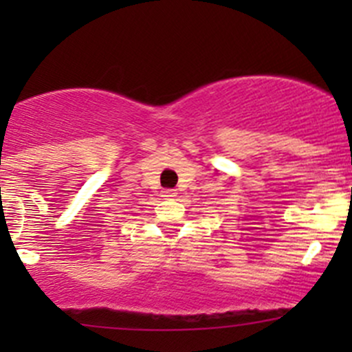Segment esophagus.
Masks as SVG:
<instances>
[{
	"mask_svg": "<svg viewBox=\"0 0 352 352\" xmlns=\"http://www.w3.org/2000/svg\"><path fill=\"white\" fill-rule=\"evenodd\" d=\"M175 196H177V192H175V190H172V189L165 190V194H163V197H168V199H172V197H175Z\"/></svg>",
	"mask_w": 352,
	"mask_h": 352,
	"instance_id": "esophagus-1",
	"label": "esophagus"
}]
</instances>
